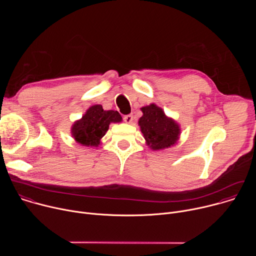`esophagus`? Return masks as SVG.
<instances>
[{
	"instance_id": "obj_1",
	"label": "esophagus",
	"mask_w": 256,
	"mask_h": 256,
	"mask_svg": "<svg viewBox=\"0 0 256 256\" xmlns=\"http://www.w3.org/2000/svg\"><path fill=\"white\" fill-rule=\"evenodd\" d=\"M132 114H128V116H124V122H126V124H132Z\"/></svg>"
}]
</instances>
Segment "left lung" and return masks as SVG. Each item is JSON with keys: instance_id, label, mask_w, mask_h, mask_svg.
I'll return each mask as SVG.
<instances>
[{"instance_id": "left-lung-1", "label": "left lung", "mask_w": 256, "mask_h": 256, "mask_svg": "<svg viewBox=\"0 0 256 256\" xmlns=\"http://www.w3.org/2000/svg\"><path fill=\"white\" fill-rule=\"evenodd\" d=\"M140 110L142 116L138 120V126L146 144L152 150L170 148L176 144L180 136L179 124L166 116L161 107L153 103L142 107Z\"/></svg>"}]
</instances>
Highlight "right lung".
I'll use <instances>...</instances> for the list:
<instances>
[{
    "instance_id": "1",
    "label": "right lung",
    "mask_w": 256,
    "mask_h": 256,
    "mask_svg": "<svg viewBox=\"0 0 256 256\" xmlns=\"http://www.w3.org/2000/svg\"><path fill=\"white\" fill-rule=\"evenodd\" d=\"M120 114L114 110H104L101 105H92L81 120L72 126L70 132L75 140L86 147H98L112 122H120Z\"/></svg>"
}]
</instances>
